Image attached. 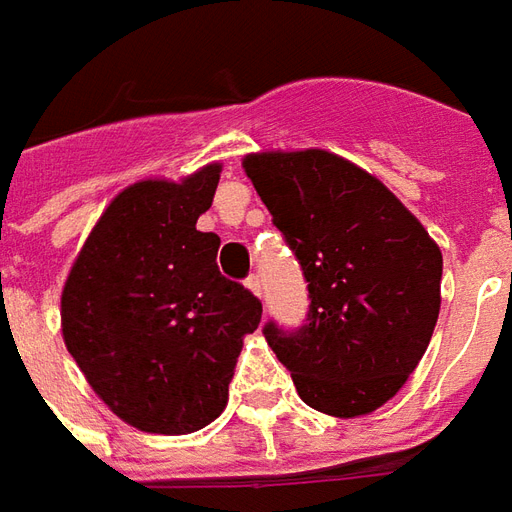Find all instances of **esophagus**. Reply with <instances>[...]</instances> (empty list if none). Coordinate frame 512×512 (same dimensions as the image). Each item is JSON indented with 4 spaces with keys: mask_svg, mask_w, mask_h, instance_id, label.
Segmentation results:
<instances>
[{
    "mask_svg": "<svg viewBox=\"0 0 512 512\" xmlns=\"http://www.w3.org/2000/svg\"><path fill=\"white\" fill-rule=\"evenodd\" d=\"M245 286H248V289H251V292L256 294V297H259V300H261V281H259V275H256V272H251V275H248V281H245Z\"/></svg>",
    "mask_w": 512,
    "mask_h": 512,
    "instance_id": "esophagus-1",
    "label": "esophagus"
}]
</instances>
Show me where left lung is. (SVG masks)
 Masks as SVG:
<instances>
[{
	"mask_svg": "<svg viewBox=\"0 0 512 512\" xmlns=\"http://www.w3.org/2000/svg\"><path fill=\"white\" fill-rule=\"evenodd\" d=\"M242 169L308 281L297 333L264 338L305 404L330 417L376 412L406 384L434 335L442 251L384 182L327 149H270Z\"/></svg>",
	"mask_w": 512,
	"mask_h": 512,
	"instance_id": "obj_1",
	"label": "left lung"
}]
</instances>
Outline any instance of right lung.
<instances>
[{
  "label": "right lung",
  "mask_w": 512,
  "mask_h": 512,
  "mask_svg": "<svg viewBox=\"0 0 512 512\" xmlns=\"http://www.w3.org/2000/svg\"><path fill=\"white\" fill-rule=\"evenodd\" d=\"M220 163L138 179L111 199L62 286V338L89 387L147 434H193L229 401L261 302L218 272L220 237L196 229Z\"/></svg>",
  "instance_id": "right-lung-1"
}]
</instances>
